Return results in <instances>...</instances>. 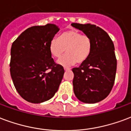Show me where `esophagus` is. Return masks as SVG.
I'll list each match as a JSON object with an SVG mask.
<instances>
[{"label":"esophagus","mask_w":131,"mask_h":131,"mask_svg":"<svg viewBox=\"0 0 131 131\" xmlns=\"http://www.w3.org/2000/svg\"><path fill=\"white\" fill-rule=\"evenodd\" d=\"M71 69L69 68V67H64V71H68V70H70Z\"/></svg>","instance_id":"34e87169"}]
</instances>
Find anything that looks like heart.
<instances>
[{
    "instance_id": "1",
    "label": "heart",
    "mask_w": 131,
    "mask_h": 131,
    "mask_svg": "<svg viewBox=\"0 0 131 131\" xmlns=\"http://www.w3.org/2000/svg\"><path fill=\"white\" fill-rule=\"evenodd\" d=\"M67 50V54L57 60V64L64 67L82 63L90 56L92 50L91 38L76 30L63 32L59 39L53 38L49 43V51L53 58H60Z\"/></svg>"
}]
</instances>
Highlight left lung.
Here are the masks:
<instances>
[{
    "label": "left lung",
    "mask_w": 131,
    "mask_h": 131,
    "mask_svg": "<svg viewBox=\"0 0 131 131\" xmlns=\"http://www.w3.org/2000/svg\"><path fill=\"white\" fill-rule=\"evenodd\" d=\"M71 26L83 31L92 40L88 59L72 69L73 92L83 103L99 102L108 96L115 82L117 60L114 43L107 32L95 25L73 23Z\"/></svg>",
    "instance_id": "obj_1"
}]
</instances>
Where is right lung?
<instances>
[{
  "label": "right lung",
  "mask_w": 131,
  "mask_h": 131,
  "mask_svg": "<svg viewBox=\"0 0 131 131\" xmlns=\"http://www.w3.org/2000/svg\"><path fill=\"white\" fill-rule=\"evenodd\" d=\"M59 30L55 24L32 26L12 45V79L16 91L28 102L40 103L51 99L60 85L64 70L55 63L49 51V43ZM48 69L51 71L47 72Z\"/></svg>",
  "instance_id": "add662e5"
}]
</instances>
